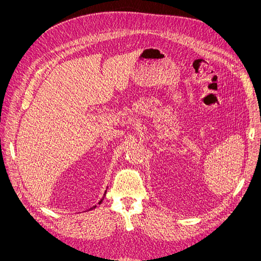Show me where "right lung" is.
<instances>
[{"label":"right lung","instance_id":"obj_1","mask_svg":"<svg viewBox=\"0 0 261 261\" xmlns=\"http://www.w3.org/2000/svg\"><path fill=\"white\" fill-rule=\"evenodd\" d=\"M106 193H107V191H106ZM106 193H105V196H106ZM105 196H103V198H105ZM103 198H102V199L99 201V204L102 202V200H103ZM96 207H97V206H93V207H92V208H90L89 210H92V209H94V208H96Z\"/></svg>","mask_w":261,"mask_h":261}]
</instances>
